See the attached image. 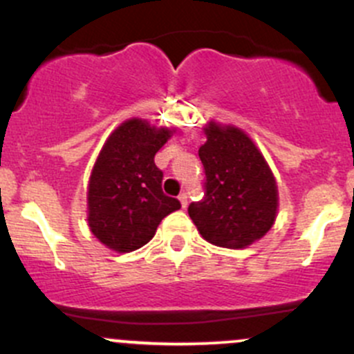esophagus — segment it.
Returning a JSON list of instances; mask_svg holds the SVG:
<instances>
[{"instance_id": "obj_1", "label": "esophagus", "mask_w": 354, "mask_h": 354, "mask_svg": "<svg viewBox=\"0 0 354 354\" xmlns=\"http://www.w3.org/2000/svg\"><path fill=\"white\" fill-rule=\"evenodd\" d=\"M178 198H180V202H181V207H183V209H185V207L188 205V195L185 194V192H183V194H181L180 197H178Z\"/></svg>"}]
</instances>
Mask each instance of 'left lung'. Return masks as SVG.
Masks as SVG:
<instances>
[{
	"label": "left lung",
	"instance_id": "8db88e82",
	"mask_svg": "<svg viewBox=\"0 0 354 354\" xmlns=\"http://www.w3.org/2000/svg\"><path fill=\"white\" fill-rule=\"evenodd\" d=\"M198 149L203 164V198L188 214L203 240L224 248H245L272 227L277 187L266 159L234 127L210 123Z\"/></svg>",
	"mask_w": 354,
	"mask_h": 354
}]
</instances>
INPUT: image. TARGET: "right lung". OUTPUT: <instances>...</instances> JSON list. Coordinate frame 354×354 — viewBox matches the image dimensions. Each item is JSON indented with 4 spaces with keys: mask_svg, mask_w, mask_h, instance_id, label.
I'll return each mask as SVG.
<instances>
[{
    "mask_svg": "<svg viewBox=\"0 0 354 354\" xmlns=\"http://www.w3.org/2000/svg\"><path fill=\"white\" fill-rule=\"evenodd\" d=\"M171 137L166 128L128 120L111 133L88 181V227L101 243L133 252L154 238L180 200L162 192V171L154 156Z\"/></svg>",
    "mask_w": 354,
    "mask_h": 354,
    "instance_id": "1",
    "label": "right lung"
}]
</instances>
